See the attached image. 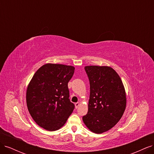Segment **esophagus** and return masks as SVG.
<instances>
[{
  "label": "esophagus",
  "instance_id": "1",
  "mask_svg": "<svg viewBox=\"0 0 154 154\" xmlns=\"http://www.w3.org/2000/svg\"><path fill=\"white\" fill-rule=\"evenodd\" d=\"M74 105H75V108L78 109V106H80V103H78H78H76L75 104H74Z\"/></svg>",
  "mask_w": 154,
  "mask_h": 154
}]
</instances>
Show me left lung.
Returning a JSON list of instances; mask_svg holds the SVG:
<instances>
[{"label": "left lung", "instance_id": "left-lung-1", "mask_svg": "<svg viewBox=\"0 0 154 154\" xmlns=\"http://www.w3.org/2000/svg\"><path fill=\"white\" fill-rule=\"evenodd\" d=\"M85 70L91 92L88 112L82 119L91 132L102 134L123 116L127 105L125 89L118 74L109 66H87Z\"/></svg>", "mask_w": 154, "mask_h": 154}]
</instances>
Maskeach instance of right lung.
Instances as JSON below:
<instances>
[{
	"instance_id": "add662e5",
	"label": "right lung",
	"mask_w": 154,
	"mask_h": 154,
	"mask_svg": "<svg viewBox=\"0 0 154 154\" xmlns=\"http://www.w3.org/2000/svg\"><path fill=\"white\" fill-rule=\"evenodd\" d=\"M71 66L48 63L40 67L26 91L27 109L35 123L49 131L62 128L72 112L68 82L74 72Z\"/></svg>"
}]
</instances>
